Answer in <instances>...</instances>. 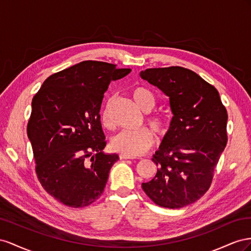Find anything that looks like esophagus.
I'll use <instances>...</instances> for the list:
<instances>
[{"instance_id":"esophagus-1","label":"esophagus","mask_w":251,"mask_h":251,"mask_svg":"<svg viewBox=\"0 0 251 251\" xmlns=\"http://www.w3.org/2000/svg\"><path fill=\"white\" fill-rule=\"evenodd\" d=\"M119 156H120V159H124V160H132V159H134L133 155H129V154H126V153H120Z\"/></svg>"}]
</instances>
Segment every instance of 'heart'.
I'll return each mask as SVG.
<instances>
[{"label":"heart","instance_id":"b5f03b06","mask_svg":"<svg viewBox=\"0 0 251 251\" xmlns=\"http://www.w3.org/2000/svg\"><path fill=\"white\" fill-rule=\"evenodd\" d=\"M133 101L143 111H149L154 106V96L152 92L142 86L134 87L131 90ZM111 100L106 103L101 113L102 125L107 129H112L114 124L110 114ZM147 123L152 128L153 131L163 135L167 131V121L162 114L151 113L146 118ZM153 144V134L148 128H139V129H124L114 135L111 139V146L114 150L129 155H138L148 150Z\"/></svg>","mask_w":251,"mask_h":251}]
</instances>
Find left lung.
I'll list each match as a JSON object with an SVG mask.
<instances>
[{"instance_id":"8db88e82","label":"left lung","mask_w":251,"mask_h":251,"mask_svg":"<svg viewBox=\"0 0 251 251\" xmlns=\"http://www.w3.org/2000/svg\"><path fill=\"white\" fill-rule=\"evenodd\" d=\"M140 75L169 98L174 114L152 157L156 175L142 188L156 205L181 208L210 187L227 144V110L218 90L187 68H149Z\"/></svg>"}]
</instances>
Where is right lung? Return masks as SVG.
<instances>
[{
  "mask_svg": "<svg viewBox=\"0 0 251 251\" xmlns=\"http://www.w3.org/2000/svg\"><path fill=\"white\" fill-rule=\"evenodd\" d=\"M131 71L83 61L48 76L31 103L27 124L41 185L60 203L80 208L98 200L119 160L106 154L101 109L110 82Z\"/></svg>",
  "mask_w": 251,
  "mask_h": 251,
  "instance_id": "right-lung-1",
  "label": "right lung"
}]
</instances>
